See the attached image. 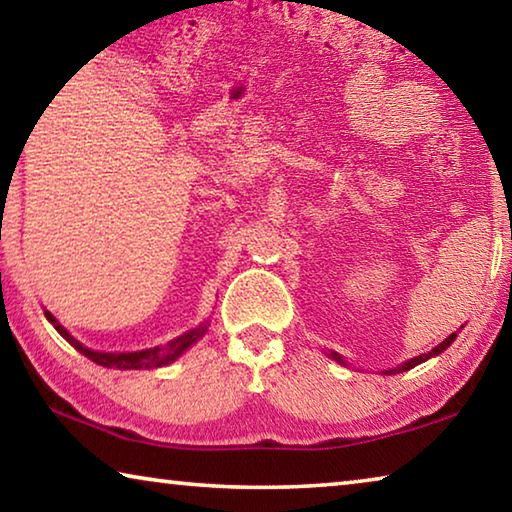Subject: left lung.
<instances>
[{"instance_id":"1","label":"left lung","mask_w":512,"mask_h":512,"mask_svg":"<svg viewBox=\"0 0 512 512\" xmlns=\"http://www.w3.org/2000/svg\"><path fill=\"white\" fill-rule=\"evenodd\" d=\"M456 339V334H449L447 339L440 343V345H436V348H433L431 352H427V354H420V357H415V359H411V361H406V363H402L400 368H393V370H386V375H395V372H402V370H411L413 366H418V363H422V361H427L429 357H436V354H440L443 352L445 348H449V343H452ZM329 357H332L334 361H339V363H343V359L339 357V354L336 352H329Z\"/></svg>"}]
</instances>
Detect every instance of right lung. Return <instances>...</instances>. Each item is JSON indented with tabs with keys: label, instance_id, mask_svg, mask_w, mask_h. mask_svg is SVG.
Segmentation results:
<instances>
[{
	"label": "right lung",
	"instance_id": "obj_1",
	"mask_svg": "<svg viewBox=\"0 0 512 512\" xmlns=\"http://www.w3.org/2000/svg\"><path fill=\"white\" fill-rule=\"evenodd\" d=\"M45 316L51 325H54L58 329V334L63 336V339L74 345L76 350H79L81 354H85V357L92 359L94 363H99V366L103 368H160V366H167V363H171L173 359H178L180 354H183L189 345L196 343L201 336L205 334L207 325H198L194 329H189L187 334L178 336V339L169 341L167 345H162V348H153V350H142V352H94L90 348H85V345H81L79 341L74 339L72 334L67 332V329L58 323V320L49 314V311H45Z\"/></svg>",
	"mask_w": 512,
	"mask_h": 512
}]
</instances>
